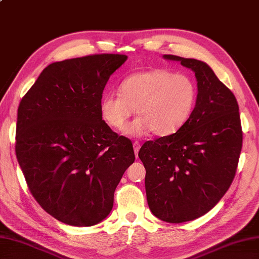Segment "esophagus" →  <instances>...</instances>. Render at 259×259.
<instances>
[{
	"label": "esophagus",
	"instance_id": "obj_1",
	"mask_svg": "<svg viewBox=\"0 0 259 259\" xmlns=\"http://www.w3.org/2000/svg\"><path fill=\"white\" fill-rule=\"evenodd\" d=\"M133 146H134V151H135V156H136V158L138 157V151H140V148H141V144L138 143V142H134V144H133Z\"/></svg>",
	"mask_w": 259,
	"mask_h": 259
}]
</instances>
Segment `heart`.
I'll return each instance as SVG.
<instances>
[{
  "instance_id": "1",
  "label": "heart",
  "mask_w": 259,
  "mask_h": 259,
  "mask_svg": "<svg viewBox=\"0 0 259 259\" xmlns=\"http://www.w3.org/2000/svg\"><path fill=\"white\" fill-rule=\"evenodd\" d=\"M198 100V87L190 75L167 69L132 73L119 84V93H108L100 102L104 121L114 130H123L137 108L138 116L125 134L142 137L154 132L169 136L191 117Z\"/></svg>"
}]
</instances>
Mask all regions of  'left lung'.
<instances>
[{
	"mask_svg": "<svg viewBox=\"0 0 259 259\" xmlns=\"http://www.w3.org/2000/svg\"><path fill=\"white\" fill-rule=\"evenodd\" d=\"M162 57L194 72L197 104L178 132L145 143L138 157L146 169L145 189L151 213L168 223H182L204 215L229 190L243 133L234 94L205 62Z\"/></svg>",
	"mask_w": 259,
	"mask_h": 259,
	"instance_id": "8db88e82",
	"label": "left lung"
}]
</instances>
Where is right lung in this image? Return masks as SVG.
Wrapping results in <instances>:
<instances>
[{
	"instance_id": "obj_1",
	"label": "right lung",
	"mask_w": 259,
	"mask_h": 259,
	"mask_svg": "<svg viewBox=\"0 0 259 259\" xmlns=\"http://www.w3.org/2000/svg\"><path fill=\"white\" fill-rule=\"evenodd\" d=\"M126 59L103 54L50 64L18 106L17 161L35 200L62 223L103 221L135 160L132 142L114 133L100 111L106 82Z\"/></svg>"
}]
</instances>
